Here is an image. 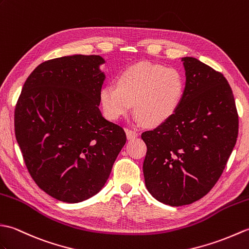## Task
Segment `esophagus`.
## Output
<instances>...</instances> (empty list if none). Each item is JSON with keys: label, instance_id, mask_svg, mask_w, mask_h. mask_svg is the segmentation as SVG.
Masks as SVG:
<instances>
[{"label": "esophagus", "instance_id": "esophagus-1", "mask_svg": "<svg viewBox=\"0 0 249 249\" xmlns=\"http://www.w3.org/2000/svg\"><path fill=\"white\" fill-rule=\"evenodd\" d=\"M125 133H126V139L128 140H133L135 137L139 136V133H137L136 131L134 130H131V129H125Z\"/></svg>", "mask_w": 249, "mask_h": 249}]
</instances>
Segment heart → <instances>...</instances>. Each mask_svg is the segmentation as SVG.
I'll return each mask as SVG.
<instances>
[{
	"label": "heart",
	"instance_id": "obj_1",
	"mask_svg": "<svg viewBox=\"0 0 249 249\" xmlns=\"http://www.w3.org/2000/svg\"><path fill=\"white\" fill-rule=\"evenodd\" d=\"M184 92L183 76L175 68L140 63L126 68L117 86L100 90L103 113L110 120L128 114L134 103L136 115L147 125H158L175 113Z\"/></svg>",
	"mask_w": 249,
	"mask_h": 249
}]
</instances>
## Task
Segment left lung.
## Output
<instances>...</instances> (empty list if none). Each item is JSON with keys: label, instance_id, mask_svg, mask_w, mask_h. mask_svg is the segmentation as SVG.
<instances>
[{"label": "left lung", "instance_id": "1", "mask_svg": "<svg viewBox=\"0 0 249 249\" xmlns=\"http://www.w3.org/2000/svg\"><path fill=\"white\" fill-rule=\"evenodd\" d=\"M184 62L186 83L169 118L142 134L149 193L173 207L190 204L212 190L235 145L239 115L223 73L194 57Z\"/></svg>", "mask_w": 249, "mask_h": 249}]
</instances>
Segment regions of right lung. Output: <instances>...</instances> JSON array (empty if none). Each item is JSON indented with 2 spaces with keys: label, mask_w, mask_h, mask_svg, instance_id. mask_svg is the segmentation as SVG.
Segmentation results:
<instances>
[{
  "label": "right lung",
  "mask_w": 249,
  "mask_h": 249,
  "mask_svg": "<svg viewBox=\"0 0 249 249\" xmlns=\"http://www.w3.org/2000/svg\"><path fill=\"white\" fill-rule=\"evenodd\" d=\"M99 55L46 60L26 79L15 108V134L35 183L64 202L100 191L126 136L103 117Z\"/></svg>",
  "instance_id": "add662e5"
}]
</instances>
